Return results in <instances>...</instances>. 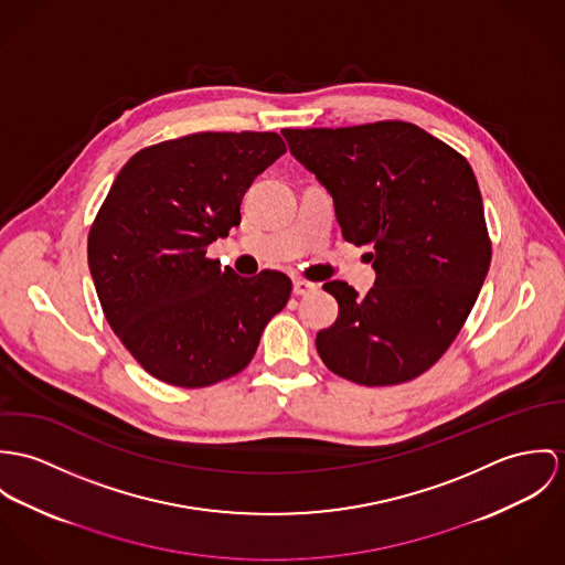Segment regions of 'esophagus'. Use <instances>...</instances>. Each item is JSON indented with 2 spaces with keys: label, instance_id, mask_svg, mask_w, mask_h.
<instances>
[{
  "label": "esophagus",
  "instance_id": "esophagus-1",
  "mask_svg": "<svg viewBox=\"0 0 565 565\" xmlns=\"http://www.w3.org/2000/svg\"><path fill=\"white\" fill-rule=\"evenodd\" d=\"M316 284H312V281H306V279H295L292 281V292L297 295V297H306V295H312V292H316Z\"/></svg>",
  "mask_w": 565,
  "mask_h": 565
}]
</instances>
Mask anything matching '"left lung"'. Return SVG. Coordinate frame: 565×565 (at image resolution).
Segmentation results:
<instances>
[{"label":"left lung","mask_w":565,"mask_h":565,"mask_svg":"<svg viewBox=\"0 0 565 565\" xmlns=\"http://www.w3.org/2000/svg\"><path fill=\"white\" fill-rule=\"evenodd\" d=\"M281 134L333 196L344 241L375 249L366 297L344 281L322 286L340 310L316 335L320 360L360 385L423 375L457 338L492 259L468 160L403 121Z\"/></svg>","instance_id":"8db88e82"}]
</instances>
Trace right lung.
Returning a JSON list of instances; mask_svg holds the SVG:
<instances>
[{"mask_svg":"<svg viewBox=\"0 0 565 565\" xmlns=\"http://www.w3.org/2000/svg\"><path fill=\"white\" fill-rule=\"evenodd\" d=\"M286 142L275 131H201L127 160L88 234V268L134 360L178 387L241 373L290 299L277 270L241 277L205 247L241 225V201Z\"/></svg>","mask_w":565,"mask_h":565,"instance_id":"right-lung-1","label":"right lung"}]
</instances>
